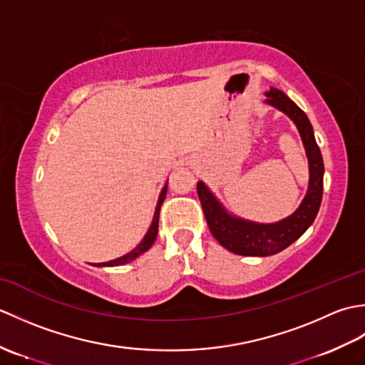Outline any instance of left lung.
<instances>
[{"mask_svg":"<svg viewBox=\"0 0 365 365\" xmlns=\"http://www.w3.org/2000/svg\"><path fill=\"white\" fill-rule=\"evenodd\" d=\"M265 103L289 115L297 125L309 163V185L306 196L290 216L277 222H255L243 220L226 210L218 197L204 182H197V195L212 235L227 251L238 255L267 257L285 250L311 227L322 204L323 196V158L317 145L314 128L306 113L287 97L282 91L269 88Z\"/></svg>","mask_w":365,"mask_h":365,"instance_id":"8db88e82","label":"left lung"}]
</instances>
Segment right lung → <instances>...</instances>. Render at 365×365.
<instances>
[{
  "label": "right lung",
  "mask_w": 365,
  "mask_h": 365,
  "mask_svg": "<svg viewBox=\"0 0 365 365\" xmlns=\"http://www.w3.org/2000/svg\"><path fill=\"white\" fill-rule=\"evenodd\" d=\"M166 192H168V182H166L165 187H163L161 192H160V197H158L157 207H155V213H153V220H152L150 227H149V230H147V234L144 235V238L141 240V242H139V245L135 247V250H131L125 255H122V257H118V259H114V260L102 262V263H94V267H119V265H125V263L133 262L136 257H139V255L150 250L153 242H155V238H157V234H158L160 208H161L163 200H165V197H166Z\"/></svg>",
  "instance_id": "obj_1"
}]
</instances>
